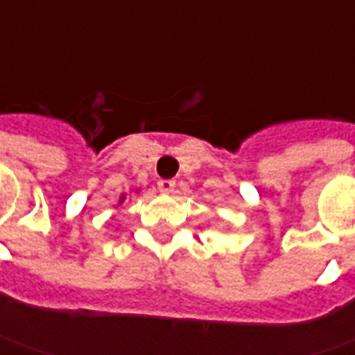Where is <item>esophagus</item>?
Instances as JSON below:
<instances>
[{"instance_id":"obj_1","label":"esophagus","mask_w":355,"mask_h":355,"mask_svg":"<svg viewBox=\"0 0 355 355\" xmlns=\"http://www.w3.org/2000/svg\"><path fill=\"white\" fill-rule=\"evenodd\" d=\"M157 187H159L162 193H171V191L175 189V182H173V180H159V182H157Z\"/></svg>"}]
</instances>
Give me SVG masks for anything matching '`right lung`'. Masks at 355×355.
<instances>
[{"mask_svg":"<svg viewBox=\"0 0 355 355\" xmlns=\"http://www.w3.org/2000/svg\"><path fill=\"white\" fill-rule=\"evenodd\" d=\"M124 201H126V196H124V193H122V196H120V199H118V205H122V203H124Z\"/></svg>","mask_w":355,"mask_h":355,"instance_id":"obj_1","label":"right lung"}]
</instances>
